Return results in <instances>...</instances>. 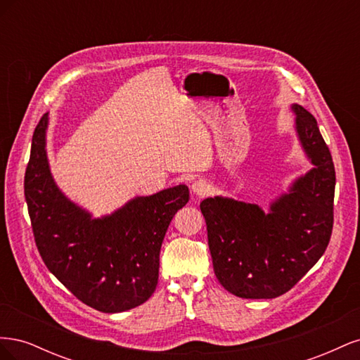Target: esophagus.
Listing matches in <instances>:
<instances>
[{
    "mask_svg": "<svg viewBox=\"0 0 360 360\" xmlns=\"http://www.w3.org/2000/svg\"><path fill=\"white\" fill-rule=\"evenodd\" d=\"M210 189H212L210 184L202 179L197 180L192 184V192H193V195H197V197H204V195L210 192Z\"/></svg>",
    "mask_w": 360,
    "mask_h": 360,
    "instance_id": "34e87169",
    "label": "esophagus"
}]
</instances>
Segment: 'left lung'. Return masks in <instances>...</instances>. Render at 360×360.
<instances>
[{"label": "left lung", "instance_id": "1", "mask_svg": "<svg viewBox=\"0 0 360 360\" xmlns=\"http://www.w3.org/2000/svg\"><path fill=\"white\" fill-rule=\"evenodd\" d=\"M296 130L314 168L264 213L257 204L205 198L213 269L221 285L242 299H274L291 290L321 258L333 228L335 167L317 120L292 105Z\"/></svg>", "mask_w": 360, "mask_h": 360}]
</instances>
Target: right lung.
Returning a JSON list of instances; mask_svg holds the SVG:
<instances>
[{
    "label": "right lung",
    "instance_id": "1",
    "mask_svg": "<svg viewBox=\"0 0 360 360\" xmlns=\"http://www.w3.org/2000/svg\"><path fill=\"white\" fill-rule=\"evenodd\" d=\"M48 114L32 135L24 189L39 254L76 299L101 312L139 307L155 292L159 254L169 222L189 201L179 184L136 197L101 219L68 200L46 158Z\"/></svg>",
    "mask_w": 360,
    "mask_h": 360
}]
</instances>
